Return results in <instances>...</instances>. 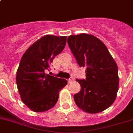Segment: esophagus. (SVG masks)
Returning <instances> with one entry per match:
<instances>
[{"instance_id": "esophagus-1", "label": "esophagus", "mask_w": 133, "mask_h": 133, "mask_svg": "<svg viewBox=\"0 0 133 133\" xmlns=\"http://www.w3.org/2000/svg\"><path fill=\"white\" fill-rule=\"evenodd\" d=\"M73 77H70V78L69 79H68V83H69V84H71V82H73Z\"/></svg>"}]
</instances>
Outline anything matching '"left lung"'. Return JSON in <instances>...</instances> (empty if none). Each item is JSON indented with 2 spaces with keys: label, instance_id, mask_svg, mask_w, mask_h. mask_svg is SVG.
I'll return each instance as SVG.
<instances>
[{
  "label": "left lung",
  "instance_id": "obj_1",
  "mask_svg": "<svg viewBox=\"0 0 133 133\" xmlns=\"http://www.w3.org/2000/svg\"><path fill=\"white\" fill-rule=\"evenodd\" d=\"M68 45L80 67H85V79L74 95L77 106L89 114L101 112L112 105L119 86L118 66L101 41L92 35L68 37Z\"/></svg>",
  "mask_w": 133,
  "mask_h": 133
}]
</instances>
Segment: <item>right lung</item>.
Here are the masks:
<instances>
[{"label":"right lung","instance_id":"1","mask_svg":"<svg viewBox=\"0 0 133 133\" xmlns=\"http://www.w3.org/2000/svg\"><path fill=\"white\" fill-rule=\"evenodd\" d=\"M66 37L45 35L34 43L22 57L16 74L21 99L35 112H43L54 107L59 92L67 81L46 74L54 57L61 53Z\"/></svg>","mask_w":133,"mask_h":133}]
</instances>
